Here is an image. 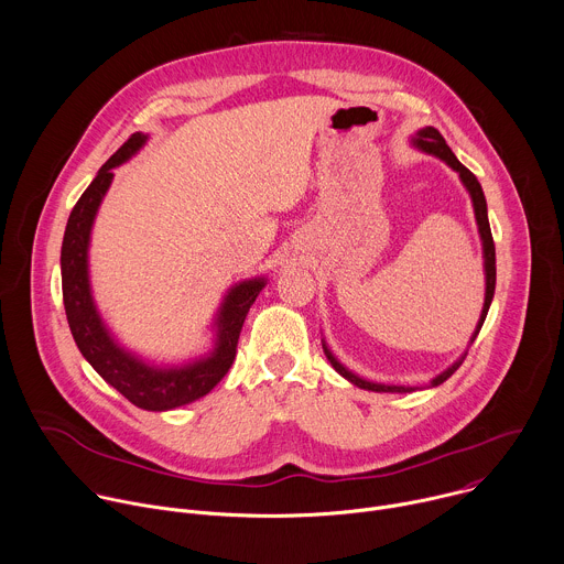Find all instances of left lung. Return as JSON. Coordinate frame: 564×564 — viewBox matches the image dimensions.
<instances>
[{
    "label": "left lung",
    "mask_w": 564,
    "mask_h": 564,
    "mask_svg": "<svg viewBox=\"0 0 564 564\" xmlns=\"http://www.w3.org/2000/svg\"><path fill=\"white\" fill-rule=\"evenodd\" d=\"M411 144H413L415 149L424 151V153H431V155L444 160V163H446L453 172H457V174H459V181H462V185L466 187V192H468V196H470V203H473L475 223H477V231H479V238H481V259H485V283H487V288H485V305H481V314H479V318H477V326H475V330H473V335H470V344H473L475 337H477L479 330H481V324H485V318H487L489 307H491V301H494V292H496V246H494V236H491V227H489L487 198H485V192H481V185L477 183V178L459 163V160L455 158V153L451 151V147L446 144V140L442 138V133H440L435 127H424V129H420V131L411 138ZM321 346H324V352H326L328 361L333 364V368H335L341 377H346L350 383H355L357 388L372 390V392H413V390H420L417 386H388V383L368 381V379L355 375L352 370H348V368L333 355V350L328 348L326 339H321ZM466 352H468V348H466L464 355H462L457 361H453L444 372H440L437 377H433L426 388H435V386L444 383V381L462 366Z\"/></svg>",
    "instance_id": "1"
}]
</instances>
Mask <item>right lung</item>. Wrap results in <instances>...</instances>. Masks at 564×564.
I'll use <instances>...</instances> for the list:
<instances>
[{
	"instance_id": "right-lung-1",
	"label": "right lung",
	"mask_w": 564,
	"mask_h": 564,
	"mask_svg": "<svg viewBox=\"0 0 564 564\" xmlns=\"http://www.w3.org/2000/svg\"><path fill=\"white\" fill-rule=\"evenodd\" d=\"M147 133L135 131L100 167L94 183L75 203L62 240V296L70 335L94 366V370L113 386L133 406L142 411H172L205 397L229 370L236 357V344L243 321L265 288V276L246 279L227 290L214 316L212 348L185 364H151L127 350L109 330L96 305L89 279L91 229L107 196L113 170L133 158L147 142Z\"/></svg>"
}]
</instances>
